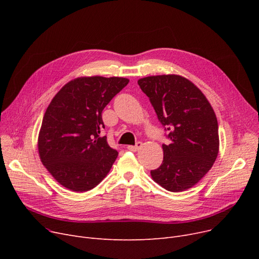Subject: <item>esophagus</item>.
Instances as JSON below:
<instances>
[{
	"instance_id": "obj_1",
	"label": "esophagus",
	"mask_w": 259,
	"mask_h": 259,
	"mask_svg": "<svg viewBox=\"0 0 259 259\" xmlns=\"http://www.w3.org/2000/svg\"><path fill=\"white\" fill-rule=\"evenodd\" d=\"M143 146V144L141 143V142H138L137 143V145H134V146H128L127 147V149H128V150H130V151H133V152H135V151H138L139 150V149L141 148Z\"/></svg>"
}]
</instances>
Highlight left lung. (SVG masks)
Returning a JSON list of instances; mask_svg holds the SVG:
<instances>
[{"label": "left lung", "mask_w": 259, "mask_h": 259, "mask_svg": "<svg viewBox=\"0 0 259 259\" xmlns=\"http://www.w3.org/2000/svg\"><path fill=\"white\" fill-rule=\"evenodd\" d=\"M170 144H162L164 159L151 170L152 179L171 192L197 184L219 154V124L213 108L189 79L175 74L139 79Z\"/></svg>", "instance_id": "1"}]
</instances>
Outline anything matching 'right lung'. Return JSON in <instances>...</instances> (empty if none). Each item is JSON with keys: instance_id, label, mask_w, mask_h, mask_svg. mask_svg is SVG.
I'll list each match as a JSON object with an SVG mask.
<instances>
[{"instance_id": "add662e5", "label": "right lung", "mask_w": 259, "mask_h": 259, "mask_svg": "<svg viewBox=\"0 0 259 259\" xmlns=\"http://www.w3.org/2000/svg\"><path fill=\"white\" fill-rule=\"evenodd\" d=\"M125 77H78L49 104L38 134V153L49 173L65 188L85 192L110 171L118 152L100 137L104 108L126 87Z\"/></svg>"}]
</instances>
